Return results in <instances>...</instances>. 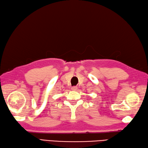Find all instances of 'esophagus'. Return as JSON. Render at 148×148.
Returning a JSON list of instances; mask_svg holds the SVG:
<instances>
[{
    "label": "esophagus",
    "mask_w": 148,
    "mask_h": 148,
    "mask_svg": "<svg viewBox=\"0 0 148 148\" xmlns=\"http://www.w3.org/2000/svg\"><path fill=\"white\" fill-rule=\"evenodd\" d=\"M77 86H73V87L71 88V90H73V91L77 90Z\"/></svg>",
    "instance_id": "esophagus-1"
}]
</instances>
